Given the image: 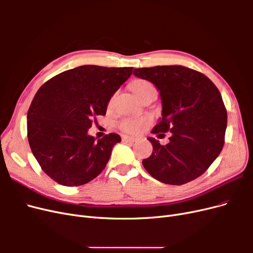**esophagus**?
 Segmentation results:
<instances>
[{
  "instance_id": "1",
  "label": "esophagus",
  "mask_w": 253,
  "mask_h": 253,
  "mask_svg": "<svg viewBox=\"0 0 253 253\" xmlns=\"http://www.w3.org/2000/svg\"><path fill=\"white\" fill-rule=\"evenodd\" d=\"M122 141L132 143V142L136 141V138H134V137H129V136H122Z\"/></svg>"
}]
</instances>
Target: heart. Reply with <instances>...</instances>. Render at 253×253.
Listing matches in <instances>:
<instances>
[{"label": "heart", "instance_id": "b5f03b06", "mask_svg": "<svg viewBox=\"0 0 253 253\" xmlns=\"http://www.w3.org/2000/svg\"><path fill=\"white\" fill-rule=\"evenodd\" d=\"M153 86L151 82L147 80H136L132 84V88L135 91V94L138 96L141 94L144 89H147L149 87ZM113 99L111 100L110 103H112ZM149 124V121L147 119H133V118H126L125 120H122L119 125L120 129L122 131L128 133V134H137L139 133L141 129Z\"/></svg>", "mask_w": 253, "mask_h": 253}]
</instances>
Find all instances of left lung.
I'll list each match as a JSON object with an SVG mask.
<instances>
[{"instance_id":"left-lung-1","label":"left lung","mask_w":253,"mask_h":253,"mask_svg":"<svg viewBox=\"0 0 253 253\" xmlns=\"http://www.w3.org/2000/svg\"><path fill=\"white\" fill-rule=\"evenodd\" d=\"M134 75L155 84L162 98L163 117L152 133H171L166 145L148 138L153 152L142 160L144 169L168 185L200 177L225 143L227 110L219 90L204 74L181 65L135 68Z\"/></svg>"}]
</instances>
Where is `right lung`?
Returning a JSON list of instances; mask_svg holds the SVG:
<instances>
[{"label": "right lung", "instance_id": "right-lung-1", "mask_svg": "<svg viewBox=\"0 0 253 253\" xmlns=\"http://www.w3.org/2000/svg\"><path fill=\"white\" fill-rule=\"evenodd\" d=\"M133 67L83 65L61 73L38 89L27 113V138L45 174L66 187L85 185L108 164L121 141L111 133L87 135L96 116L106 113L112 96Z\"/></svg>", "mask_w": 253, "mask_h": 253}]
</instances>
